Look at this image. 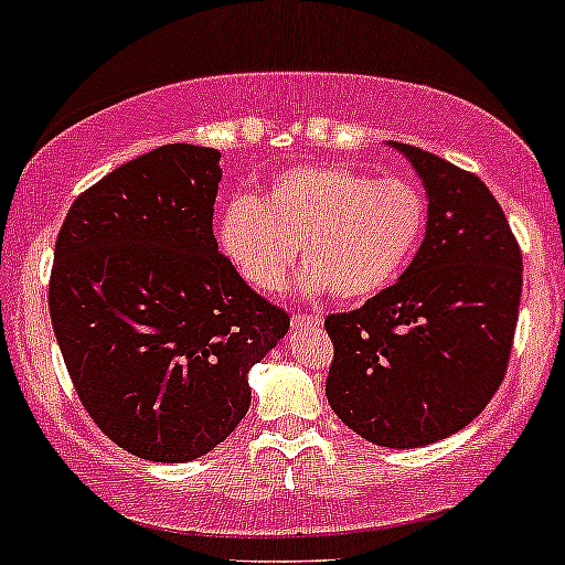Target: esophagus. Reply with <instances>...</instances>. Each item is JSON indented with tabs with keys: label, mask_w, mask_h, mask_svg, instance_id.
<instances>
[{
	"label": "esophagus",
	"mask_w": 565,
	"mask_h": 565,
	"mask_svg": "<svg viewBox=\"0 0 565 565\" xmlns=\"http://www.w3.org/2000/svg\"><path fill=\"white\" fill-rule=\"evenodd\" d=\"M290 326H294V329H320V326H323V318H320V315H294V318H290Z\"/></svg>",
	"instance_id": "esophagus-1"
}]
</instances>
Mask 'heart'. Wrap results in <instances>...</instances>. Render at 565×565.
I'll list each match as a JSON object with an SVG mask.
<instances>
[{
  "label": "heart",
  "mask_w": 565,
  "mask_h": 565,
  "mask_svg": "<svg viewBox=\"0 0 565 565\" xmlns=\"http://www.w3.org/2000/svg\"><path fill=\"white\" fill-rule=\"evenodd\" d=\"M423 232L426 199L417 185L344 167L288 169L258 199L228 204L217 223L221 247L256 290H280L301 245V290H333L344 301L391 288Z\"/></svg>",
  "instance_id": "obj_1"
}]
</instances>
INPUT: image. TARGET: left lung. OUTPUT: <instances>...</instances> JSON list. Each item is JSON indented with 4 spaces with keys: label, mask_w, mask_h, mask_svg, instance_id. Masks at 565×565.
I'll list each match as a JSON object with an SVG mask.
<instances>
[{
    "label": "left lung",
    "mask_w": 565,
    "mask_h": 565,
    "mask_svg": "<svg viewBox=\"0 0 565 565\" xmlns=\"http://www.w3.org/2000/svg\"><path fill=\"white\" fill-rule=\"evenodd\" d=\"M423 180L420 250L361 309L326 318V396L339 420L380 447H426L469 426L507 374L523 256L477 174L391 142Z\"/></svg>",
    "instance_id": "obj_1"
}]
</instances>
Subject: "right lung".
Masks as SVG:
<instances>
[{
	"mask_svg": "<svg viewBox=\"0 0 565 565\" xmlns=\"http://www.w3.org/2000/svg\"><path fill=\"white\" fill-rule=\"evenodd\" d=\"M221 153L163 145L75 199L53 253L51 320L90 420L118 447L188 463L250 409L247 372L288 333L217 253Z\"/></svg>",
	"mask_w": 565,
	"mask_h": 565,
	"instance_id": "add662e5",
	"label": "right lung"
}]
</instances>
